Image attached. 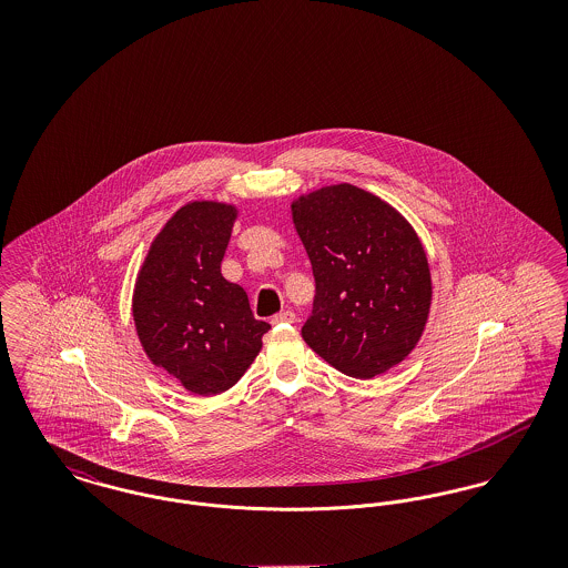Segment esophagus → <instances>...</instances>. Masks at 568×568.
<instances>
[{
    "label": "esophagus",
    "instance_id": "obj_1",
    "mask_svg": "<svg viewBox=\"0 0 568 568\" xmlns=\"http://www.w3.org/2000/svg\"><path fill=\"white\" fill-rule=\"evenodd\" d=\"M296 313L294 311H283L272 317V324H296Z\"/></svg>",
    "mask_w": 568,
    "mask_h": 568
}]
</instances>
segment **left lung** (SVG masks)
<instances>
[{
	"label": "left lung",
	"instance_id": "obj_1",
	"mask_svg": "<svg viewBox=\"0 0 568 568\" xmlns=\"http://www.w3.org/2000/svg\"><path fill=\"white\" fill-rule=\"evenodd\" d=\"M292 219L317 285L304 343L349 377H377L400 364L433 304L428 257L413 225L349 183L297 195Z\"/></svg>",
	"mask_w": 568,
	"mask_h": 568
}]
</instances>
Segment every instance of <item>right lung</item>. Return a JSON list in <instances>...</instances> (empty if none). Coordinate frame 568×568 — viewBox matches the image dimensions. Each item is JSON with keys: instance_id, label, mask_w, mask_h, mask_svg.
I'll use <instances>...</instances> for the list:
<instances>
[{"instance_id": "obj_1", "label": "right lung", "mask_w": 568, "mask_h": 568, "mask_svg": "<svg viewBox=\"0 0 568 568\" xmlns=\"http://www.w3.org/2000/svg\"><path fill=\"white\" fill-rule=\"evenodd\" d=\"M239 209L195 200L168 219L138 271L132 313L146 357L187 392L230 389L271 329L251 313L241 285L221 274Z\"/></svg>"}]
</instances>
